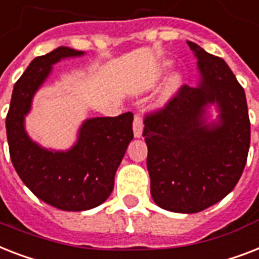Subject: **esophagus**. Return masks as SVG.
I'll use <instances>...</instances> for the list:
<instances>
[{"mask_svg": "<svg viewBox=\"0 0 259 259\" xmlns=\"http://www.w3.org/2000/svg\"><path fill=\"white\" fill-rule=\"evenodd\" d=\"M134 135L135 138H142L143 135V120L140 113H135L134 117Z\"/></svg>", "mask_w": 259, "mask_h": 259, "instance_id": "obj_1", "label": "esophagus"}]
</instances>
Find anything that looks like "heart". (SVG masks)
<instances>
[{"label": "heart", "instance_id": "b5f03b06", "mask_svg": "<svg viewBox=\"0 0 259 259\" xmlns=\"http://www.w3.org/2000/svg\"><path fill=\"white\" fill-rule=\"evenodd\" d=\"M179 84H181V76L179 74H174L172 77L169 78V91L175 90Z\"/></svg>", "mask_w": 259, "mask_h": 259}]
</instances>
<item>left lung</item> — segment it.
<instances>
[{"mask_svg": "<svg viewBox=\"0 0 259 259\" xmlns=\"http://www.w3.org/2000/svg\"><path fill=\"white\" fill-rule=\"evenodd\" d=\"M200 81L182 85L164 107L144 116L151 195L159 207L192 214L218 203L239 181L250 147L245 91L225 60L187 41ZM217 104L220 121L205 108Z\"/></svg>", "mask_w": 259, "mask_h": 259, "instance_id": "8db88e82", "label": "left lung"}]
</instances>
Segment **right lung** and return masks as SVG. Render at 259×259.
<instances>
[{
    "instance_id": "add662e5",
    "label": "right lung",
    "mask_w": 259,
    "mask_h": 259,
    "mask_svg": "<svg viewBox=\"0 0 259 259\" xmlns=\"http://www.w3.org/2000/svg\"><path fill=\"white\" fill-rule=\"evenodd\" d=\"M84 52L60 47L29 64L14 84L6 115L10 159L25 186L45 203L64 211H84L104 202L113 190L115 174L134 139L131 112L85 120L77 142L68 151H49L28 136L25 115L52 65Z\"/></svg>"
}]
</instances>
